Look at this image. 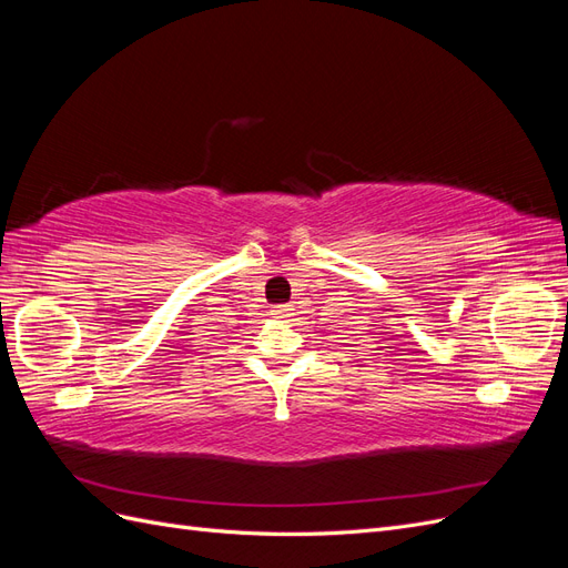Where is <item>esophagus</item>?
I'll use <instances>...</instances> for the list:
<instances>
[{"label":"esophagus","mask_w":568,"mask_h":568,"mask_svg":"<svg viewBox=\"0 0 568 568\" xmlns=\"http://www.w3.org/2000/svg\"><path fill=\"white\" fill-rule=\"evenodd\" d=\"M291 311H294V307H291V305H280L277 311H272V313L277 315V317H291V315H294Z\"/></svg>","instance_id":"obj_1"}]
</instances>
